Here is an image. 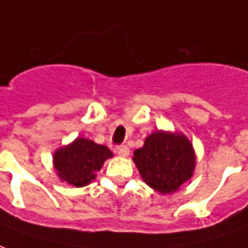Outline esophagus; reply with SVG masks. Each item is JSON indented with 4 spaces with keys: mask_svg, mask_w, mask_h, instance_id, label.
Listing matches in <instances>:
<instances>
[{
    "mask_svg": "<svg viewBox=\"0 0 248 248\" xmlns=\"http://www.w3.org/2000/svg\"><path fill=\"white\" fill-rule=\"evenodd\" d=\"M115 152L119 156H128L129 155V148L126 145H116L115 146Z\"/></svg>",
    "mask_w": 248,
    "mask_h": 248,
    "instance_id": "obj_1",
    "label": "esophagus"
}]
</instances>
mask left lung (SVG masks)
<instances>
[{
  "mask_svg": "<svg viewBox=\"0 0 248 248\" xmlns=\"http://www.w3.org/2000/svg\"><path fill=\"white\" fill-rule=\"evenodd\" d=\"M133 161L146 185L160 193H171L193 174L196 157L185 136L155 132L135 151Z\"/></svg>",
  "mask_w": 248,
  "mask_h": 248,
  "instance_id": "left-lung-1",
  "label": "left lung"
}]
</instances>
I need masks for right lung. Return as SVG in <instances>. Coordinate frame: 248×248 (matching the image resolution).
<instances>
[{"instance_id": "add662e5", "label": "right lung", "mask_w": 248, "mask_h": 248, "mask_svg": "<svg viewBox=\"0 0 248 248\" xmlns=\"http://www.w3.org/2000/svg\"><path fill=\"white\" fill-rule=\"evenodd\" d=\"M112 152L104 145L87 139H77L68 146L61 148L54 155V166L58 176L70 185L82 187L95 178Z\"/></svg>"}]
</instances>
